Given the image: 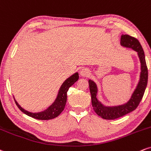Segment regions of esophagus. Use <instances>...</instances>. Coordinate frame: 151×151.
<instances>
[{"instance_id": "esophagus-1", "label": "esophagus", "mask_w": 151, "mask_h": 151, "mask_svg": "<svg viewBox=\"0 0 151 151\" xmlns=\"http://www.w3.org/2000/svg\"><path fill=\"white\" fill-rule=\"evenodd\" d=\"M80 74H81V76H89V74H90V70H88V68H82L81 70V71H80Z\"/></svg>"}]
</instances>
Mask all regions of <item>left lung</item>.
Segmentation results:
<instances>
[{"instance_id":"1","label":"left lung","mask_w":151,"mask_h":151,"mask_svg":"<svg viewBox=\"0 0 151 151\" xmlns=\"http://www.w3.org/2000/svg\"><path fill=\"white\" fill-rule=\"evenodd\" d=\"M120 44L122 47L132 49L138 54L141 63V73L139 81L132 97L127 103L117 106H105L97 97L98 88L96 83L89 80L90 91L91 94L92 105L95 113L104 119H115L123 116L131 111L135 110L142 100V97L148 83V68H147L144 51L137 39L128 35H122Z\"/></svg>"}]
</instances>
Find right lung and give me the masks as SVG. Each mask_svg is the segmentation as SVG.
Returning <instances> with one entry per match:
<instances>
[{"instance_id": "obj_1", "label": "right lung", "mask_w": 151, "mask_h": 151, "mask_svg": "<svg viewBox=\"0 0 151 151\" xmlns=\"http://www.w3.org/2000/svg\"><path fill=\"white\" fill-rule=\"evenodd\" d=\"M79 78L78 73H76L73 74L71 76L68 78L63 84L61 85V88H60L58 93L56 97V100L54 102L49 106L45 110L40 111V112H30L24 109L21 107L19 104L17 103V101L15 100V102L18 108L22 111L23 113L27 115V116H31V117L40 120H49L54 119L59 115L64 109L65 104H66L67 100V92L70 86L75 83L76 81Z\"/></svg>"}]
</instances>
